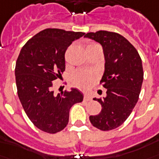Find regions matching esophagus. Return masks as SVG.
<instances>
[{
    "mask_svg": "<svg viewBox=\"0 0 159 159\" xmlns=\"http://www.w3.org/2000/svg\"><path fill=\"white\" fill-rule=\"evenodd\" d=\"M83 99L86 101H89V100H91L92 98L89 94H84V96H83Z\"/></svg>",
    "mask_w": 159,
    "mask_h": 159,
    "instance_id": "34e87169",
    "label": "esophagus"
}]
</instances>
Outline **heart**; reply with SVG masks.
Returning a JSON list of instances; mask_svg holds the SVG:
<instances>
[{
	"instance_id": "1",
	"label": "heart",
	"mask_w": 159,
	"mask_h": 159,
	"mask_svg": "<svg viewBox=\"0 0 159 159\" xmlns=\"http://www.w3.org/2000/svg\"><path fill=\"white\" fill-rule=\"evenodd\" d=\"M98 44L95 43H90L87 46V51L92 48L98 46ZM98 76L96 73L92 71H85V70H79L77 71L73 77V83L76 88L83 90L89 89L93 83L97 81Z\"/></svg>"
}]
</instances>
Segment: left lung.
Segmentation results:
<instances>
[{"instance_id": "8db88e82", "label": "left lung", "mask_w": 159, "mask_h": 159, "mask_svg": "<svg viewBox=\"0 0 159 159\" xmlns=\"http://www.w3.org/2000/svg\"><path fill=\"white\" fill-rule=\"evenodd\" d=\"M85 37L103 46L105 70L100 84L107 89L105 97L93 98L102 109L89 120L97 129L114 130L126 120L138 101L143 81L142 59L136 48L117 33L100 30Z\"/></svg>"}]
</instances>
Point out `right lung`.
<instances>
[{
    "label": "right lung",
    "instance_id": "1",
    "mask_svg": "<svg viewBox=\"0 0 159 159\" xmlns=\"http://www.w3.org/2000/svg\"><path fill=\"white\" fill-rule=\"evenodd\" d=\"M85 33L46 29L23 45L15 67L17 95L27 116L44 132L57 133L69 121L71 106L82 102L83 93L76 89L56 95L54 80L66 70L65 53L73 41Z\"/></svg>",
    "mask_w": 159,
    "mask_h": 159
}]
</instances>
